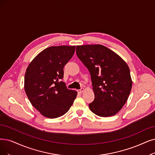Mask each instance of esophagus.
<instances>
[{
    "mask_svg": "<svg viewBox=\"0 0 155 155\" xmlns=\"http://www.w3.org/2000/svg\"><path fill=\"white\" fill-rule=\"evenodd\" d=\"M84 88H81L80 90H78V91L79 93H83V92L84 91Z\"/></svg>",
    "mask_w": 155,
    "mask_h": 155,
    "instance_id": "34e87169",
    "label": "esophagus"
}]
</instances>
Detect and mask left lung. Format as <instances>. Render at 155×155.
<instances>
[{"instance_id": "left-lung-1", "label": "left lung", "mask_w": 155, "mask_h": 155, "mask_svg": "<svg viewBox=\"0 0 155 155\" xmlns=\"http://www.w3.org/2000/svg\"><path fill=\"white\" fill-rule=\"evenodd\" d=\"M76 54L91 76L95 98L89 104L90 110L101 117L115 115L126 103L132 89L128 65L101 45L77 46Z\"/></svg>"}]
</instances>
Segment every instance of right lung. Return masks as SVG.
<instances>
[{
	"instance_id": "right-lung-1",
	"label": "right lung",
	"mask_w": 155,
	"mask_h": 155,
	"mask_svg": "<svg viewBox=\"0 0 155 155\" xmlns=\"http://www.w3.org/2000/svg\"><path fill=\"white\" fill-rule=\"evenodd\" d=\"M76 46L49 47L35 57L25 75V91L32 106L44 116L56 118L72 105L77 91L69 90L61 79L64 67L75 52Z\"/></svg>"
}]
</instances>
